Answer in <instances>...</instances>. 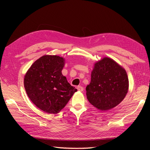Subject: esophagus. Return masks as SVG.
<instances>
[{"label":"esophagus","mask_w":150,"mask_h":150,"mask_svg":"<svg viewBox=\"0 0 150 150\" xmlns=\"http://www.w3.org/2000/svg\"><path fill=\"white\" fill-rule=\"evenodd\" d=\"M77 88V90L79 91H83V87H81V86H78Z\"/></svg>","instance_id":"esophagus-1"}]
</instances>
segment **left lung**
I'll use <instances>...</instances> for the list:
<instances>
[{
    "label": "left lung",
    "mask_w": 150,
    "mask_h": 150,
    "mask_svg": "<svg viewBox=\"0 0 150 150\" xmlns=\"http://www.w3.org/2000/svg\"><path fill=\"white\" fill-rule=\"evenodd\" d=\"M128 89L126 71L108 57L95 63L91 83L86 87L88 102L102 111L110 110L120 104Z\"/></svg>",
    "instance_id": "left-lung-1"
}]
</instances>
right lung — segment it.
<instances>
[{"mask_svg": "<svg viewBox=\"0 0 150 150\" xmlns=\"http://www.w3.org/2000/svg\"><path fill=\"white\" fill-rule=\"evenodd\" d=\"M65 60L57 55H44L33 63L24 77V87L32 103L49 114H56L77 90L62 71Z\"/></svg>", "mask_w": 150, "mask_h": 150, "instance_id": "right-lung-1", "label": "right lung"}]
</instances>
